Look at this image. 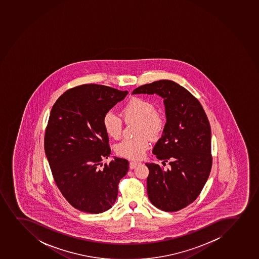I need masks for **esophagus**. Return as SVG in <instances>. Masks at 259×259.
<instances>
[{
	"instance_id": "obj_1",
	"label": "esophagus",
	"mask_w": 259,
	"mask_h": 259,
	"mask_svg": "<svg viewBox=\"0 0 259 259\" xmlns=\"http://www.w3.org/2000/svg\"><path fill=\"white\" fill-rule=\"evenodd\" d=\"M139 164V162H138V161H130L129 167H130V169H134Z\"/></svg>"
}]
</instances>
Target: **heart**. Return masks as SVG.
<instances>
[{"instance_id":"obj_1","label":"heart","mask_w":259,"mask_h":259,"mask_svg":"<svg viewBox=\"0 0 259 259\" xmlns=\"http://www.w3.org/2000/svg\"><path fill=\"white\" fill-rule=\"evenodd\" d=\"M123 119L126 123L137 122L136 138L123 139L118 143L114 150L117 155L130 160L142 158L149 148V140L156 139L164 128L163 117L156 112V107L145 98H133L123 107ZM103 126L106 134L116 139L122 132V120L113 112H107L103 118Z\"/></svg>"}]
</instances>
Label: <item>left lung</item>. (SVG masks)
<instances>
[{
  "label": "left lung",
  "mask_w": 259,
  "mask_h": 259,
  "mask_svg": "<svg viewBox=\"0 0 259 259\" xmlns=\"http://www.w3.org/2000/svg\"><path fill=\"white\" fill-rule=\"evenodd\" d=\"M133 94H157L163 98L167 122L153 148L169 169L145 163L148 198L156 208L178 211L194 202L211 170V130L198 99L172 80L155 81L138 87Z\"/></svg>",
  "instance_id": "1"
}]
</instances>
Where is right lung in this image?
Masks as SVG:
<instances>
[{"instance_id":"add662e5","label":"right lung","mask_w":259,"mask_h":259,"mask_svg":"<svg viewBox=\"0 0 259 259\" xmlns=\"http://www.w3.org/2000/svg\"><path fill=\"white\" fill-rule=\"evenodd\" d=\"M127 91L90 83L61 95L50 112L45 150L56 186L68 203L80 211L98 214L116 201L118 184L129 162L111 153L103 115L122 101Z\"/></svg>"}]
</instances>
